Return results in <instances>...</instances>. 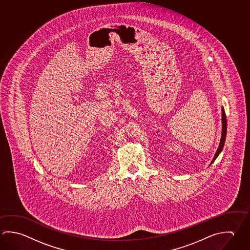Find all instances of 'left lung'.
Segmentation results:
<instances>
[{"instance_id": "8db88e82", "label": "left lung", "mask_w": 250, "mask_h": 250, "mask_svg": "<svg viewBox=\"0 0 250 250\" xmlns=\"http://www.w3.org/2000/svg\"><path fill=\"white\" fill-rule=\"evenodd\" d=\"M227 126H228V125H227V117H226V113H225L224 108H222V134H221V139H220V142H219V147L217 149V152L215 153L213 160L211 161L210 164L214 162L217 157L219 156V153H221L222 149H223L225 141H226V137H227Z\"/></svg>"}]
</instances>
